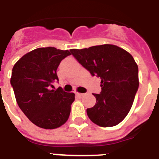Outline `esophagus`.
Wrapping results in <instances>:
<instances>
[{
	"label": "esophagus",
	"instance_id": "34e87169",
	"mask_svg": "<svg viewBox=\"0 0 159 159\" xmlns=\"http://www.w3.org/2000/svg\"><path fill=\"white\" fill-rule=\"evenodd\" d=\"M75 94H76V95H77V96H78V97H82V96H83V95H85V94H84V93L76 92Z\"/></svg>",
	"mask_w": 159,
	"mask_h": 159
}]
</instances>
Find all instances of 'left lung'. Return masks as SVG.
I'll use <instances>...</instances> for the list:
<instances>
[{
  "instance_id": "obj_1",
  "label": "left lung",
  "mask_w": 159,
  "mask_h": 159,
  "mask_svg": "<svg viewBox=\"0 0 159 159\" xmlns=\"http://www.w3.org/2000/svg\"><path fill=\"white\" fill-rule=\"evenodd\" d=\"M70 52L91 76L101 79V91L93 94L95 106L86 109L89 118L103 127L120 123L131 109L139 87L135 59L125 50L109 44Z\"/></svg>"
}]
</instances>
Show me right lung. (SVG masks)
<instances>
[{
    "mask_svg": "<svg viewBox=\"0 0 159 159\" xmlns=\"http://www.w3.org/2000/svg\"><path fill=\"white\" fill-rule=\"evenodd\" d=\"M68 50L42 47L27 53L12 69L10 84L23 113L36 126L55 129L66 122L75 100L74 93L61 87L54 90L59 81L57 68L70 55Z\"/></svg>",
    "mask_w": 159,
    "mask_h": 159,
    "instance_id": "right-lung-1",
    "label": "right lung"
}]
</instances>
